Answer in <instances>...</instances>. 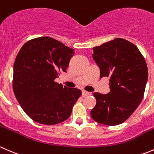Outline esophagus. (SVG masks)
Returning a JSON list of instances; mask_svg holds the SVG:
<instances>
[{"mask_svg":"<svg viewBox=\"0 0 154 154\" xmlns=\"http://www.w3.org/2000/svg\"><path fill=\"white\" fill-rule=\"evenodd\" d=\"M82 97H87V96H90L91 95V92H88V91H82Z\"/></svg>","mask_w":154,"mask_h":154,"instance_id":"34e87169","label":"esophagus"}]
</instances>
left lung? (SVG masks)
Instances as JSON below:
<instances>
[{
    "label": "left lung",
    "mask_w": 154,
    "mask_h": 154,
    "mask_svg": "<svg viewBox=\"0 0 154 154\" xmlns=\"http://www.w3.org/2000/svg\"><path fill=\"white\" fill-rule=\"evenodd\" d=\"M93 51L100 79L109 78L111 91L94 93L97 104L91 115L100 124L118 125L127 121L142 101L148 78L145 59L133 43L121 38L94 47Z\"/></svg>",
    "instance_id": "8db88e82"
}]
</instances>
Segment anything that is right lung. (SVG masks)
I'll list each match as a JSON object with an SVG mask.
<instances>
[{"mask_svg":"<svg viewBox=\"0 0 154 154\" xmlns=\"http://www.w3.org/2000/svg\"><path fill=\"white\" fill-rule=\"evenodd\" d=\"M73 48L58 40L42 36L24 44L13 66V88L25 112L45 125L60 124L69 118L82 95L81 90L63 87L54 81L66 72Z\"/></svg>","mask_w":154,"mask_h":154,"instance_id":"1","label":"right lung"}]
</instances>
